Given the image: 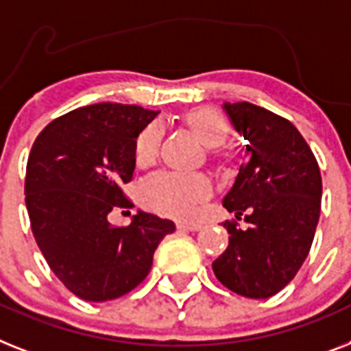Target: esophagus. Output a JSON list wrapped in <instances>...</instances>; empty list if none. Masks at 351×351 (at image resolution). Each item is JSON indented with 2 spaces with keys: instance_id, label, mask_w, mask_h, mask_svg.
I'll use <instances>...</instances> for the list:
<instances>
[{
  "instance_id": "obj_1",
  "label": "esophagus",
  "mask_w": 351,
  "mask_h": 351,
  "mask_svg": "<svg viewBox=\"0 0 351 351\" xmlns=\"http://www.w3.org/2000/svg\"><path fill=\"white\" fill-rule=\"evenodd\" d=\"M178 228L182 231H199L202 226L197 222H178Z\"/></svg>"
}]
</instances>
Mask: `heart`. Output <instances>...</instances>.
<instances>
[{"mask_svg":"<svg viewBox=\"0 0 351 351\" xmlns=\"http://www.w3.org/2000/svg\"><path fill=\"white\" fill-rule=\"evenodd\" d=\"M188 127L206 147H219L228 140L230 125L221 112L210 107L193 109L184 117ZM163 127L154 121L145 127L134 145V156L138 165L152 163L158 156ZM143 201L152 210L165 215L188 219L197 211L199 202L211 193V182L204 173L186 172H159L150 176L143 182Z\"/></svg>","mask_w":351,"mask_h":351,"instance_id":"heart-1","label":"heart"}]
</instances>
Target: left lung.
Masks as SVG:
<instances>
[{"label": "left lung", "instance_id": "8db88e82", "mask_svg": "<svg viewBox=\"0 0 351 351\" xmlns=\"http://www.w3.org/2000/svg\"><path fill=\"white\" fill-rule=\"evenodd\" d=\"M244 136L245 159L224 208L240 221L222 222L230 244L213 262L217 280L240 296L265 300L296 276L314 240L323 182L311 147L285 118L249 102H224Z\"/></svg>", "mask_w": 351, "mask_h": 351}]
</instances>
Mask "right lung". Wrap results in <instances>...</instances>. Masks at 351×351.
<instances>
[{"label":"right lung","mask_w":351,"mask_h":351,"mask_svg":"<svg viewBox=\"0 0 351 351\" xmlns=\"http://www.w3.org/2000/svg\"><path fill=\"white\" fill-rule=\"evenodd\" d=\"M140 106L78 107L43 129L28 156L26 210L40 253L60 282L86 301L117 300L143 282L169 219L138 211L129 226L109 213L129 206L134 145L158 117Z\"/></svg>","instance_id":"obj_1"}]
</instances>
